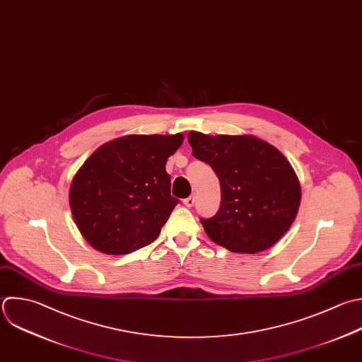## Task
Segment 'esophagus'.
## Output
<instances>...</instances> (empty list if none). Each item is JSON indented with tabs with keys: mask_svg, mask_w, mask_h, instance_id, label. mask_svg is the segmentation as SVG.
Instances as JSON below:
<instances>
[{
	"mask_svg": "<svg viewBox=\"0 0 362 362\" xmlns=\"http://www.w3.org/2000/svg\"><path fill=\"white\" fill-rule=\"evenodd\" d=\"M194 204H195V195H191V197H188V198L184 199V205L188 206V208L194 206Z\"/></svg>",
	"mask_w": 362,
	"mask_h": 362,
	"instance_id": "34e87169",
	"label": "esophagus"
}]
</instances>
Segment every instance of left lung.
<instances>
[{
	"label": "left lung",
	"instance_id": "8db88e82",
	"mask_svg": "<svg viewBox=\"0 0 362 362\" xmlns=\"http://www.w3.org/2000/svg\"><path fill=\"white\" fill-rule=\"evenodd\" d=\"M192 156L212 167L221 182V206L201 223L215 243L235 253L273 246L296 219L301 189L287 158L253 136L188 133Z\"/></svg>",
	"mask_w": 362,
	"mask_h": 362
}]
</instances>
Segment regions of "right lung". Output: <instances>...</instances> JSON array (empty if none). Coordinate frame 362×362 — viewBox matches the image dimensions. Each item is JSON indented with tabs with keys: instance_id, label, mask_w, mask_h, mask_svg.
I'll use <instances>...</instances> for the list:
<instances>
[{
	"instance_id": "add662e5",
	"label": "right lung",
	"mask_w": 362,
	"mask_h": 362,
	"mask_svg": "<svg viewBox=\"0 0 362 362\" xmlns=\"http://www.w3.org/2000/svg\"><path fill=\"white\" fill-rule=\"evenodd\" d=\"M182 134H132L99 147L72 180L69 202L96 250L127 255L154 242L180 202L171 197L167 160Z\"/></svg>"
}]
</instances>
